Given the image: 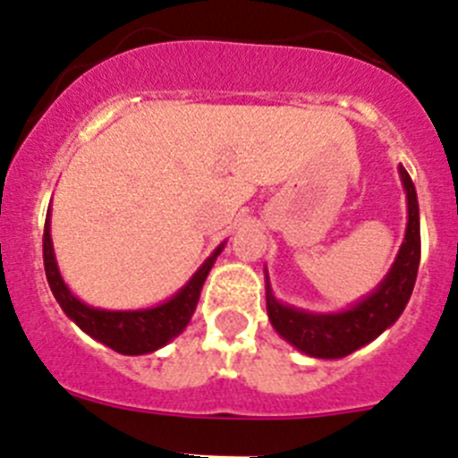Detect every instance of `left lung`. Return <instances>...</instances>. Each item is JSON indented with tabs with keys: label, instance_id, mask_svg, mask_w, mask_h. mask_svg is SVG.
Returning <instances> with one entry per match:
<instances>
[{
	"label": "left lung",
	"instance_id": "left-lung-1",
	"mask_svg": "<svg viewBox=\"0 0 458 458\" xmlns=\"http://www.w3.org/2000/svg\"><path fill=\"white\" fill-rule=\"evenodd\" d=\"M406 191V234L386 278L365 299L340 312H310L283 303L274 296L267 274V315L283 340L312 358H344L377 340L403 312L415 285L420 267V208L415 184L406 168L399 166Z\"/></svg>",
	"mask_w": 458,
	"mask_h": 458
}]
</instances>
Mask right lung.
<instances>
[{
	"instance_id": "1",
	"label": "right lung",
	"mask_w": 458,
	"mask_h": 458,
	"mask_svg": "<svg viewBox=\"0 0 458 458\" xmlns=\"http://www.w3.org/2000/svg\"><path fill=\"white\" fill-rule=\"evenodd\" d=\"M225 242H221L214 253L205 259L199 271L187 280V285L180 287L171 299H166L159 306L141 308V310H102L93 308L84 301L77 299L65 280L61 278L59 265L55 258V246H52V234H49V209L47 221H45L43 234V259H45V276H47L49 290L59 301L61 310L75 321L77 327L90 335L93 340L102 342L109 349L125 356H143L162 349L164 344L178 337L191 321L193 310L199 306L200 290L208 278L209 269L214 267V259L219 258Z\"/></svg>"
}]
</instances>
